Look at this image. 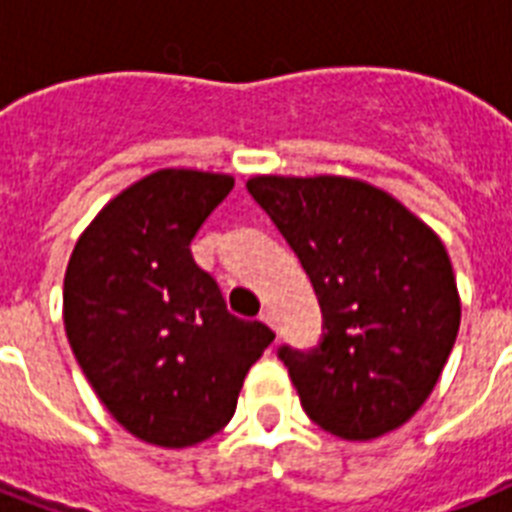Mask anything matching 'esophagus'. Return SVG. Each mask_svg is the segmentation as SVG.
I'll return each instance as SVG.
<instances>
[{"label":"esophagus","instance_id":"34e87169","mask_svg":"<svg viewBox=\"0 0 512 512\" xmlns=\"http://www.w3.org/2000/svg\"><path fill=\"white\" fill-rule=\"evenodd\" d=\"M261 323H267L269 328H277L275 326V312L269 310V307H267V310H261Z\"/></svg>","mask_w":512,"mask_h":512}]
</instances>
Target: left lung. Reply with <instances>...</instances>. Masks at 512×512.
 <instances>
[{
	"instance_id": "obj_1",
	"label": "left lung",
	"mask_w": 512,
	"mask_h": 512,
	"mask_svg": "<svg viewBox=\"0 0 512 512\" xmlns=\"http://www.w3.org/2000/svg\"><path fill=\"white\" fill-rule=\"evenodd\" d=\"M248 192L310 275L323 342L280 347L307 417L342 441L398 430L457 342V277L441 237L379 186L347 176H253Z\"/></svg>"
}]
</instances>
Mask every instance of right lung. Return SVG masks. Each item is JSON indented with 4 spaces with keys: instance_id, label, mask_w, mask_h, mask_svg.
Wrapping results in <instances>:
<instances>
[{
    "instance_id": "add662e5",
    "label": "right lung",
    "mask_w": 512,
    "mask_h": 512,
    "mask_svg": "<svg viewBox=\"0 0 512 512\" xmlns=\"http://www.w3.org/2000/svg\"><path fill=\"white\" fill-rule=\"evenodd\" d=\"M235 186L154 170L101 208L63 277V326L82 374L138 441L186 449L227 425L275 334L227 310L189 243Z\"/></svg>"
}]
</instances>
